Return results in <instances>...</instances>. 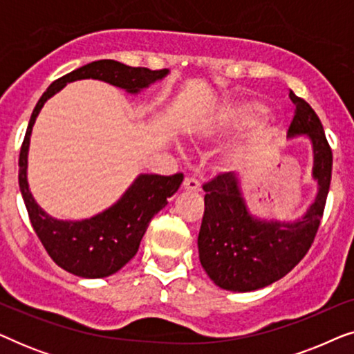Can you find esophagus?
Instances as JSON below:
<instances>
[{
    "label": "esophagus",
    "mask_w": 354,
    "mask_h": 354,
    "mask_svg": "<svg viewBox=\"0 0 354 354\" xmlns=\"http://www.w3.org/2000/svg\"><path fill=\"white\" fill-rule=\"evenodd\" d=\"M183 190L185 192H200L201 190V183L196 180L195 177H187L183 180Z\"/></svg>",
    "instance_id": "1"
}]
</instances>
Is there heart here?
Segmentation results:
<instances>
[{"label":"heart","instance_id":"heart-1","mask_svg":"<svg viewBox=\"0 0 354 354\" xmlns=\"http://www.w3.org/2000/svg\"><path fill=\"white\" fill-rule=\"evenodd\" d=\"M251 113H254V114H261V113H264V109H263V108H259V106H256V108L251 109Z\"/></svg>","mask_w":354,"mask_h":354}]
</instances>
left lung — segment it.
<instances>
[{
  "mask_svg": "<svg viewBox=\"0 0 354 354\" xmlns=\"http://www.w3.org/2000/svg\"><path fill=\"white\" fill-rule=\"evenodd\" d=\"M295 115L288 135H308L314 149L313 176L319 193L303 219L293 224L259 221L246 211L232 172L217 174L205 183L198 250L203 269L217 287L253 292L285 277L311 248L321 225L332 178V148L321 119L303 98L290 91Z\"/></svg>",
  "mask_w": 354,
  "mask_h": 354,
  "instance_id": "1",
  "label": "left lung"
}]
</instances>
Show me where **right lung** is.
Returning a JSON list of instances; mask_svg holds the SVG:
<instances>
[{"instance_id": "1", "label": "right lung", "mask_w": 354, "mask_h": 354, "mask_svg": "<svg viewBox=\"0 0 354 354\" xmlns=\"http://www.w3.org/2000/svg\"><path fill=\"white\" fill-rule=\"evenodd\" d=\"M166 74L167 69L130 67L113 59L93 61L53 82L33 109L19 154V187L37 236L50 258L67 272L85 279H101L122 269L137 254L149 221L167 205V198L178 190L183 174H142L125 195L101 214L77 222L53 219L33 200L27 183V153L37 115L46 100L69 82L98 79L130 93H138Z\"/></svg>"}]
</instances>
